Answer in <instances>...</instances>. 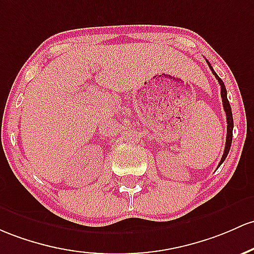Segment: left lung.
Masks as SVG:
<instances>
[{"instance_id":"1","label":"left lung","mask_w":254,"mask_h":254,"mask_svg":"<svg viewBox=\"0 0 254 254\" xmlns=\"http://www.w3.org/2000/svg\"><path fill=\"white\" fill-rule=\"evenodd\" d=\"M207 61V60H206ZM208 67L211 68V71H212V73L214 74V77L217 78V80H218L219 85H221V96H222V101H223V107H224V111H225V114H227V124H228V127H227V142H225V148H224V153H223L222 155V159L221 161H219V165L223 163V161L225 160V158H227L228 153H229V149H230V146H231V141H233V127H234V121H233V113H231V107H230V104L229 101H228V97H227V89H225V85L224 83H223V80L221 78L218 77V74L216 73V72L213 71L212 66H211V64L208 63ZM218 165V166H219Z\"/></svg>"}]
</instances>
